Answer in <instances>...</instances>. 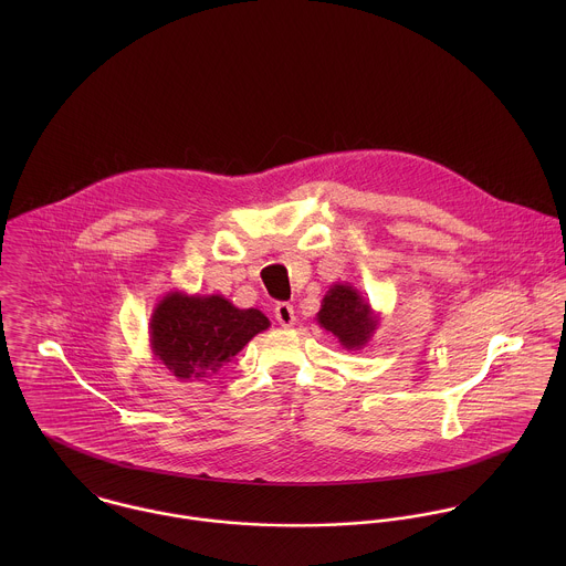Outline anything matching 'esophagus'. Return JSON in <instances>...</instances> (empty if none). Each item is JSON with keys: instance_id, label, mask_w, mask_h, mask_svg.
Here are the masks:
<instances>
[{"instance_id": "1", "label": "esophagus", "mask_w": 566, "mask_h": 566, "mask_svg": "<svg viewBox=\"0 0 566 566\" xmlns=\"http://www.w3.org/2000/svg\"><path fill=\"white\" fill-rule=\"evenodd\" d=\"M274 318H276V323L281 324V326H292V324L296 323L294 305H290V303H279V305L274 307Z\"/></svg>"}]
</instances>
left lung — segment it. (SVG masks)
I'll return each instance as SVG.
<instances>
[{"mask_svg":"<svg viewBox=\"0 0 566 566\" xmlns=\"http://www.w3.org/2000/svg\"><path fill=\"white\" fill-rule=\"evenodd\" d=\"M316 321L337 337L342 348L359 350L375 335L379 314L350 283H333L324 294Z\"/></svg>","mask_w":566,"mask_h":566,"instance_id":"left-lung-1","label":"left lung"}]
</instances>
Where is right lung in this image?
<instances>
[{"mask_svg":"<svg viewBox=\"0 0 566 566\" xmlns=\"http://www.w3.org/2000/svg\"><path fill=\"white\" fill-rule=\"evenodd\" d=\"M270 321L220 294L167 292L150 318V350L180 381H202L229 364Z\"/></svg>","mask_w":566,"mask_h":566,"instance_id":"obj_1","label":"right lung"}]
</instances>
